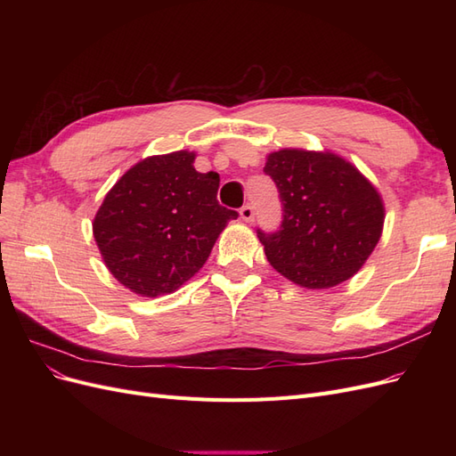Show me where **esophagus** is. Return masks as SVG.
<instances>
[{
    "mask_svg": "<svg viewBox=\"0 0 456 456\" xmlns=\"http://www.w3.org/2000/svg\"><path fill=\"white\" fill-rule=\"evenodd\" d=\"M240 216H241L243 223H253V218H255V209H253L251 205H243L241 209H240Z\"/></svg>",
    "mask_w": 456,
    "mask_h": 456,
    "instance_id": "34e87169",
    "label": "esophagus"
}]
</instances>
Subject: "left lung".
Instances as JSON below:
<instances>
[{
  "mask_svg": "<svg viewBox=\"0 0 456 456\" xmlns=\"http://www.w3.org/2000/svg\"><path fill=\"white\" fill-rule=\"evenodd\" d=\"M265 173L280 190L283 220L262 233L270 265L306 289L350 280L375 251L384 201L369 178L333 151L283 148L266 156Z\"/></svg>",
  "mask_w": 456,
  "mask_h": 456,
  "instance_id": "1",
  "label": "left lung"
}]
</instances>
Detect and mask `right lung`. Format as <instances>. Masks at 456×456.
<instances>
[{
	"instance_id": "add662e5",
	"label": "right lung",
	"mask_w": 456,
	"mask_h": 456,
	"mask_svg": "<svg viewBox=\"0 0 456 456\" xmlns=\"http://www.w3.org/2000/svg\"><path fill=\"white\" fill-rule=\"evenodd\" d=\"M188 150L134 163L108 191L93 236L110 273L156 298L183 287L209 258L236 211L218 205V173H198Z\"/></svg>"
}]
</instances>
